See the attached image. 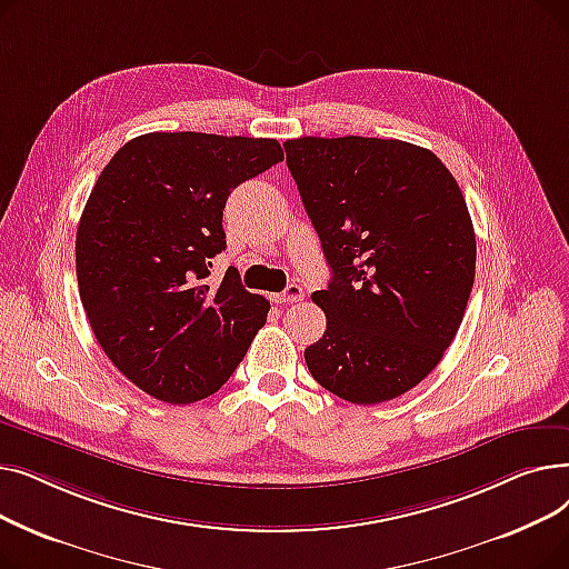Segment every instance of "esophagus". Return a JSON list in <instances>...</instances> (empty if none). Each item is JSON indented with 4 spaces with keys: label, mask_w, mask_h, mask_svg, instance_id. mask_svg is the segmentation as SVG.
<instances>
[{
    "label": "esophagus",
    "mask_w": 569,
    "mask_h": 569,
    "mask_svg": "<svg viewBox=\"0 0 569 569\" xmlns=\"http://www.w3.org/2000/svg\"><path fill=\"white\" fill-rule=\"evenodd\" d=\"M305 297V290H302V286H297V283H290L283 292H279V295H274V302H300Z\"/></svg>",
    "instance_id": "esophagus-1"
}]
</instances>
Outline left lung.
Returning <instances> with one entry per match:
<instances>
[{
	"label": "left lung",
	"instance_id": "1",
	"mask_svg": "<svg viewBox=\"0 0 569 569\" xmlns=\"http://www.w3.org/2000/svg\"><path fill=\"white\" fill-rule=\"evenodd\" d=\"M286 163L332 269L311 376L357 406L406 395L442 360L475 281V230L452 172L382 138L286 140Z\"/></svg>",
	"mask_w": 569,
	"mask_h": 569
}]
</instances>
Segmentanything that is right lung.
I'll return each instance as SVG.
<instances>
[{
	"label": "right lung",
	"mask_w": 569,
	"mask_h": 569,
	"mask_svg": "<svg viewBox=\"0 0 569 569\" xmlns=\"http://www.w3.org/2000/svg\"><path fill=\"white\" fill-rule=\"evenodd\" d=\"M283 161L274 138L144 133L99 174L76 234L84 313L108 360L149 397L193 403L221 390L269 302L228 269L223 207L234 187Z\"/></svg>",
	"instance_id": "add662e5"
}]
</instances>
